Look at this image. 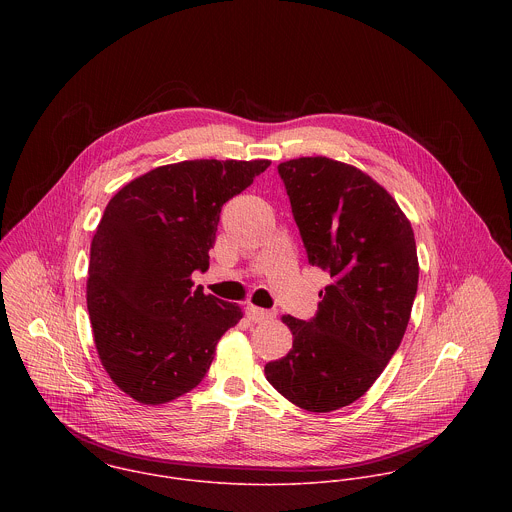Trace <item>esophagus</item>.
I'll return each instance as SVG.
<instances>
[{
	"mask_svg": "<svg viewBox=\"0 0 512 512\" xmlns=\"http://www.w3.org/2000/svg\"><path fill=\"white\" fill-rule=\"evenodd\" d=\"M246 317L254 323H262V321H268L274 317L272 311H266V309H260L256 305H246Z\"/></svg>",
	"mask_w": 512,
	"mask_h": 512,
	"instance_id": "1",
	"label": "esophagus"
}]
</instances>
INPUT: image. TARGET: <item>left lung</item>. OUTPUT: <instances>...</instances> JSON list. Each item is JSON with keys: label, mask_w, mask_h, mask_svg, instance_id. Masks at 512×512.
I'll return each mask as SVG.
<instances>
[{"label": "left lung", "mask_w": 512, "mask_h": 512, "mask_svg": "<svg viewBox=\"0 0 512 512\" xmlns=\"http://www.w3.org/2000/svg\"><path fill=\"white\" fill-rule=\"evenodd\" d=\"M307 258L331 274L311 321L284 315L293 347L268 382L307 412L359 400L400 347L418 290L414 230L396 199L355 165L323 155L278 165Z\"/></svg>", "instance_id": "obj_1"}]
</instances>
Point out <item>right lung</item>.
I'll return each instance as SVG.
<instances>
[{
  "label": "right lung",
  "mask_w": 512,
  "mask_h": 512,
  "mask_svg": "<svg viewBox=\"0 0 512 512\" xmlns=\"http://www.w3.org/2000/svg\"><path fill=\"white\" fill-rule=\"evenodd\" d=\"M268 159H193L155 167L106 205L90 244L86 305L98 359L112 382L157 406L193 390L220 337L242 319L238 303L193 290L209 268L222 205Z\"/></svg>",
  "instance_id": "obj_1"
}]
</instances>
